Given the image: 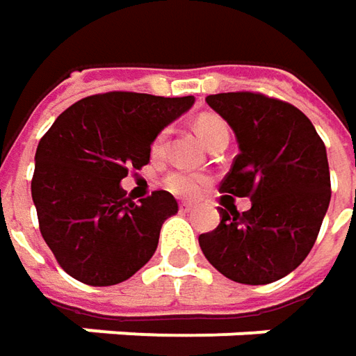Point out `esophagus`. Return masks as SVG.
Here are the masks:
<instances>
[{
  "label": "esophagus",
  "mask_w": 356,
  "mask_h": 356,
  "mask_svg": "<svg viewBox=\"0 0 356 356\" xmlns=\"http://www.w3.org/2000/svg\"><path fill=\"white\" fill-rule=\"evenodd\" d=\"M179 211H181V213H193V211H195V207L189 204V202H181V204H179Z\"/></svg>",
  "instance_id": "esophagus-1"
}]
</instances>
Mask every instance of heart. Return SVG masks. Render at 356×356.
I'll return each mask as SVG.
<instances>
[{
	"instance_id": "b5f03b06",
	"label": "heart",
	"mask_w": 356,
	"mask_h": 356,
	"mask_svg": "<svg viewBox=\"0 0 356 356\" xmlns=\"http://www.w3.org/2000/svg\"><path fill=\"white\" fill-rule=\"evenodd\" d=\"M195 128H197V134L201 136L202 141H204L207 145H209L211 141H215L216 138H220V136H228L227 124H225L220 118L211 116V114L197 118ZM167 136H169V129L167 128L161 129V131L155 136L154 143H152V152H154V155L163 154L167 143ZM163 183H165L167 191H171L173 195L183 197V199H191V197H197V195L201 193L202 185L207 183V177L201 175V173L189 171V169H175V171H171V173L167 175Z\"/></svg>"
}]
</instances>
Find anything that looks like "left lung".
Returning a JSON list of instances; mask_svg holds the SVG:
<instances>
[{
    "label": "left lung",
    "instance_id": "8db88e82",
    "mask_svg": "<svg viewBox=\"0 0 356 356\" xmlns=\"http://www.w3.org/2000/svg\"><path fill=\"white\" fill-rule=\"evenodd\" d=\"M232 128L238 152L222 193L250 197V211L220 209L199 236L204 258L232 282L262 286L288 276L315 244L331 201L325 143L296 106L254 92L207 96Z\"/></svg>",
    "mask_w": 356,
    "mask_h": 356
}]
</instances>
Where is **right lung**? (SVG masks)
<instances>
[{
	"label": "right lung",
	"mask_w": 356,
	"mask_h": 356,
	"mask_svg": "<svg viewBox=\"0 0 356 356\" xmlns=\"http://www.w3.org/2000/svg\"><path fill=\"white\" fill-rule=\"evenodd\" d=\"M193 104V96L96 94L67 108L41 138L31 197L44 242L68 276L114 286L149 262L177 201L155 191L134 202L120 181L149 163L155 136Z\"/></svg>",
	"instance_id": "1"
}]
</instances>
